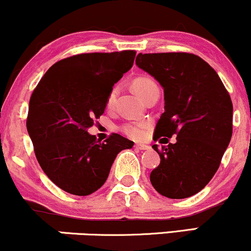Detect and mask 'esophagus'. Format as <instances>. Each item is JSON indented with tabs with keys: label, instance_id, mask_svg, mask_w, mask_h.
Here are the masks:
<instances>
[{
	"label": "esophagus",
	"instance_id": "obj_1",
	"mask_svg": "<svg viewBox=\"0 0 251 251\" xmlns=\"http://www.w3.org/2000/svg\"><path fill=\"white\" fill-rule=\"evenodd\" d=\"M134 148L137 150H148V149H150L148 145H145V144H135Z\"/></svg>",
	"mask_w": 251,
	"mask_h": 251
}]
</instances>
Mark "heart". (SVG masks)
<instances>
[{"label": "heart", "mask_w": 251, "mask_h": 251, "mask_svg": "<svg viewBox=\"0 0 251 251\" xmlns=\"http://www.w3.org/2000/svg\"><path fill=\"white\" fill-rule=\"evenodd\" d=\"M155 87H158L157 83H155L152 79H150V77H146V76L137 77V79L133 81L134 91L137 92V93L142 98L145 96L149 91H151L152 88H155ZM117 96H118V88L114 87L111 92H109L107 100H106V106H107L108 108H111L112 106L114 105ZM148 128H149L148 123H129L124 126L123 131L124 133L127 134L128 137L133 138V139H142L144 135H145V132Z\"/></svg>", "instance_id": "b5f03b06"}]
</instances>
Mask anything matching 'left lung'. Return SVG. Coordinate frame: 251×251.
Here are the masks:
<instances>
[{"instance_id":"1","label":"left lung","mask_w":251,"mask_h":251,"mask_svg":"<svg viewBox=\"0 0 251 251\" xmlns=\"http://www.w3.org/2000/svg\"><path fill=\"white\" fill-rule=\"evenodd\" d=\"M135 63L164 89L165 111L153 139L177 135L175 144L160 150L152 146L160 164L152 170L150 180L165 197H191L214 177L231 139L229 93L214 68L195 54L139 53ZM168 138L163 139L169 143Z\"/></svg>"}]
</instances>
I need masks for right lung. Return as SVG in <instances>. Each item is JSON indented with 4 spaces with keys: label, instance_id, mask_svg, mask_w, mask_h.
Segmentation results:
<instances>
[{
    "label": "right lung",
    "instance_id": "1",
    "mask_svg": "<svg viewBox=\"0 0 251 251\" xmlns=\"http://www.w3.org/2000/svg\"><path fill=\"white\" fill-rule=\"evenodd\" d=\"M134 57V50L77 54L54 63L34 89L27 131L43 172L63 191L96 192L117 154L133 146L117 133L100 143L87 129L103 113L109 92Z\"/></svg>",
    "mask_w": 251,
    "mask_h": 251
}]
</instances>
